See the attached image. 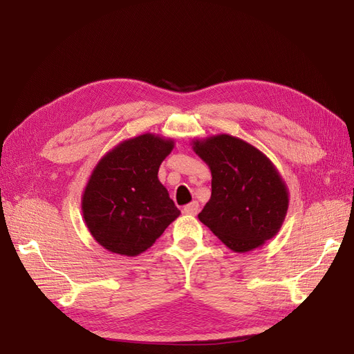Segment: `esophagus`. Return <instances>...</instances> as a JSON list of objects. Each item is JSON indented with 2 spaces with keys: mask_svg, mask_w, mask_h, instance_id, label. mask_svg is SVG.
I'll return each mask as SVG.
<instances>
[{
  "mask_svg": "<svg viewBox=\"0 0 354 354\" xmlns=\"http://www.w3.org/2000/svg\"><path fill=\"white\" fill-rule=\"evenodd\" d=\"M198 211H199V203H198L196 201L190 202L189 205H186V207L183 208V212L187 214V216H196Z\"/></svg>",
  "mask_w": 354,
  "mask_h": 354,
  "instance_id": "1",
  "label": "esophagus"
}]
</instances>
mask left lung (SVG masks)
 Instances as JSON below:
<instances>
[{"instance_id":"8db88e82","label":"left lung","mask_w":354,"mask_h":354,"mask_svg":"<svg viewBox=\"0 0 354 354\" xmlns=\"http://www.w3.org/2000/svg\"><path fill=\"white\" fill-rule=\"evenodd\" d=\"M211 171V198L198 218L233 252L259 248L281 230L289 205L286 183L272 160L230 134L192 140Z\"/></svg>"}]
</instances>
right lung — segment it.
I'll list each match as a JSON object with an SVG mask.
<instances>
[{
	"label": "right lung",
	"instance_id": "right-lung-1",
	"mask_svg": "<svg viewBox=\"0 0 354 354\" xmlns=\"http://www.w3.org/2000/svg\"><path fill=\"white\" fill-rule=\"evenodd\" d=\"M173 149V138L146 133L116 145L94 167L81 208L91 236L104 250L142 254L180 216L158 178Z\"/></svg>",
	"mask_w": 354,
	"mask_h": 354
}]
</instances>
